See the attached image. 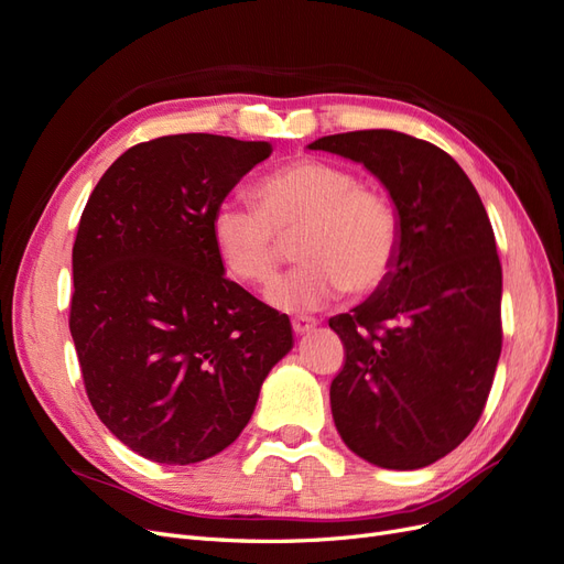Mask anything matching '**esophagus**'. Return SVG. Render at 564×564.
<instances>
[{"instance_id":"obj_1","label":"esophagus","mask_w":564,"mask_h":564,"mask_svg":"<svg viewBox=\"0 0 564 564\" xmlns=\"http://www.w3.org/2000/svg\"><path fill=\"white\" fill-rule=\"evenodd\" d=\"M317 327V322L313 317H294L292 319V329L294 334H308Z\"/></svg>"}]
</instances>
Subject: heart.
<instances>
[{
	"label": "heart",
	"mask_w": 564,
	"mask_h": 564,
	"mask_svg": "<svg viewBox=\"0 0 564 564\" xmlns=\"http://www.w3.org/2000/svg\"><path fill=\"white\" fill-rule=\"evenodd\" d=\"M259 207L220 202L212 242L237 282L265 284L280 265L278 232L301 228L289 275L272 282L268 301L282 311H313L344 294L367 296L395 272L402 220L392 199L360 185L352 172L315 158L278 166L253 185Z\"/></svg>",
	"instance_id": "1"
}]
</instances>
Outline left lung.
<instances>
[{
    "mask_svg": "<svg viewBox=\"0 0 564 564\" xmlns=\"http://www.w3.org/2000/svg\"><path fill=\"white\" fill-rule=\"evenodd\" d=\"M308 148L362 162L402 220L390 280L329 319L346 350L329 388L336 431L373 466H431L480 421L501 355V261L485 204L445 150L414 135L348 131Z\"/></svg>",
    "mask_w": 564,
    "mask_h": 564,
    "instance_id": "1",
    "label": "left lung"
}]
</instances>
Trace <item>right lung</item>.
<instances>
[{
  "mask_svg": "<svg viewBox=\"0 0 564 564\" xmlns=\"http://www.w3.org/2000/svg\"><path fill=\"white\" fill-rule=\"evenodd\" d=\"M265 141L162 135L100 176L73 247L70 334L98 419L129 449L187 466L249 423L292 350L289 317L224 275L212 214Z\"/></svg>",
  "mask_w": 564,
  "mask_h": 564,
  "instance_id": "add662e5",
  "label": "right lung"
}]
</instances>
